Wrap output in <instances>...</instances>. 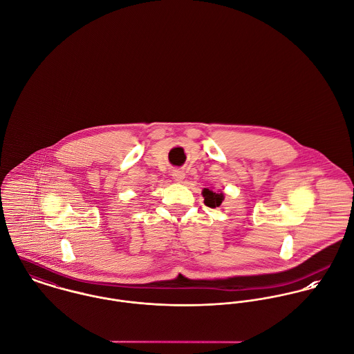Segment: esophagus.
<instances>
[{
    "label": "esophagus",
    "instance_id": "1",
    "mask_svg": "<svg viewBox=\"0 0 354 354\" xmlns=\"http://www.w3.org/2000/svg\"><path fill=\"white\" fill-rule=\"evenodd\" d=\"M173 178L176 180V181H178V183H181L184 178H185V173L183 171V170H174L173 171Z\"/></svg>",
    "mask_w": 354,
    "mask_h": 354
}]
</instances>
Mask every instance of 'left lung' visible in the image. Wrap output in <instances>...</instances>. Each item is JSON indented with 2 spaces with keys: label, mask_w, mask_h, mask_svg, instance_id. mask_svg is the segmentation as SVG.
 <instances>
[{
  "label": "left lung",
  "mask_w": 354,
  "mask_h": 354,
  "mask_svg": "<svg viewBox=\"0 0 354 354\" xmlns=\"http://www.w3.org/2000/svg\"><path fill=\"white\" fill-rule=\"evenodd\" d=\"M202 194L203 198H204V204L207 207H211V208L219 207L225 199V195L222 194V191H212V189L204 188Z\"/></svg>",
  "instance_id": "obj_1"
}]
</instances>
